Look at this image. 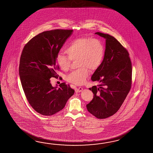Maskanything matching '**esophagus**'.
<instances>
[{
	"instance_id": "34e87169",
	"label": "esophagus",
	"mask_w": 153,
	"mask_h": 153,
	"mask_svg": "<svg viewBox=\"0 0 153 153\" xmlns=\"http://www.w3.org/2000/svg\"><path fill=\"white\" fill-rule=\"evenodd\" d=\"M82 90H83V88L82 87H79L78 88H76L75 90V92H76V93H79V92H82Z\"/></svg>"
}]
</instances>
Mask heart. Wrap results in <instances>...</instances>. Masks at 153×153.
<instances>
[{
	"instance_id": "heart-1",
	"label": "heart",
	"mask_w": 153,
	"mask_h": 153,
	"mask_svg": "<svg viewBox=\"0 0 153 153\" xmlns=\"http://www.w3.org/2000/svg\"><path fill=\"white\" fill-rule=\"evenodd\" d=\"M67 55L60 51L56 57L57 64L63 71L70 68L72 61L77 60L79 68L72 72L67 76L68 82L76 85H81L86 82L89 76V70L96 69L100 66L104 57V45L97 39L79 37L75 39L67 45Z\"/></svg>"
}]
</instances>
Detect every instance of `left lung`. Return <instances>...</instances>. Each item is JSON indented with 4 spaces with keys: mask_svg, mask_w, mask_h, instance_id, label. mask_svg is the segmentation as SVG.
Returning a JSON list of instances; mask_svg holds the SVG:
<instances>
[{
    "mask_svg": "<svg viewBox=\"0 0 153 153\" xmlns=\"http://www.w3.org/2000/svg\"><path fill=\"white\" fill-rule=\"evenodd\" d=\"M105 39L104 59L91 77L100 83L89 88L93 98L86 105L88 111L98 119L114 114L131 90L132 68L129 53L115 37L97 32Z\"/></svg>",
    "mask_w": 153,
    "mask_h": 153,
    "instance_id": "left-lung-1",
    "label": "left lung"
}]
</instances>
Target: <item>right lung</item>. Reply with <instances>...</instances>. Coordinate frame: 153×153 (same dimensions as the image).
Listing matches in <instances>:
<instances>
[{
	"instance_id": "1",
	"label": "right lung",
	"mask_w": 153,
	"mask_h": 153,
	"mask_svg": "<svg viewBox=\"0 0 153 153\" xmlns=\"http://www.w3.org/2000/svg\"><path fill=\"white\" fill-rule=\"evenodd\" d=\"M72 30L46 31L38 34L24 46L20 57L19 76L26 98L35 111L52 116L62 110L75 91L62 83L53 87L51 77L57 78L56 57Z\"/></svg>"
}]
</instances>
